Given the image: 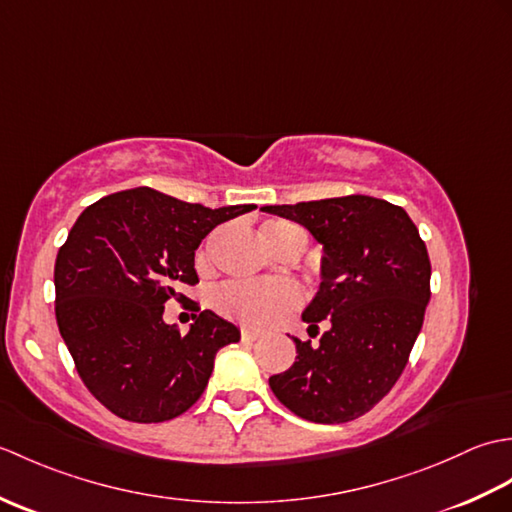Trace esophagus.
<instances>
[{"label":"esophagus","mask_w":512,"mask_h":512,"mask_svg":"<svg viewBox=\"0 0 512 512\" xmlns=\"http://www.w3.org/2000/svg\"><path fill=\"white\" fill-rule=\"evenodd\" d=\"M239 334H242V339H259V336H262V330L259 328H250V325H244L242 330H239Z\"/></svg>","instance_id":"esophagus-1"}]
</instances>
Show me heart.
Here are the masks:
<instances>
[{"mask_svg":"<svg viewBox=\"0 0 512 512\" xmlns=\"http://www.w3.org/2000/svg\"><path fill=\"white\" fill-rule=\"evenodd\" d=\"M264 239L277 253L299 250L308 246V233L292 222H270L264 226ZM198 264L206 266V250L198 255ZM301 303L299 286L286 279L268 281H226L213 292L215 310L246 325H266L292 312Z\"/></svg>","mask_w":512,"mask_h":512,"instance_id":"heart-1","label":"heart"}]
</instances>
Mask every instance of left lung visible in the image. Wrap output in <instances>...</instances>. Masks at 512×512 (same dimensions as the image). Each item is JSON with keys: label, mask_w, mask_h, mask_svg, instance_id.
Segmentation results:
<instances>
[{"label": "left lung", "mask_w": 512, "mask_h": 512, "mask_svg": "<svg viewBox=\"0 0 512 512\" xmlns=\"http://www.w3.org/2000/svg\"><path fill=\"white\" fill-rule=\"evenodd\" d=\"M306 226L323 244V281L303 312L310 336L297 358L270 376V389L295 416L339 424L372 409L396 385L431 297V262L402 206L369 195L264 206Z\"/></svg>", "instance_id": "8db88e82"}]
</instances>
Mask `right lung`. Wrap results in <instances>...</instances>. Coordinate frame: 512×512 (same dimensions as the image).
Segmentation results:
<instances>
[{"label":"right lung","instance_id":"1","mask_svg":"<svg viewBox=\"0 0 512 512\" xmlns=\"http://www.w3.org/2000/svg\"><path fill=\"white\" fill-rule=\"evenodd\" d=\"M253 209H209L138 187L105 195L74 222L54 262V314L83 385L118 418L180 416L202 396L217 350L239 341L235 325L211 310L187 334L162 314L198 284L202 239Z\"/></svg>","mask_w":512,"mask_h":512}]
</instances>
